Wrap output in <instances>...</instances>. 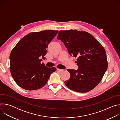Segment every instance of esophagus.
Returning <instances> with one entry per match:
<instances>
[{
	"mask_svg": "<svg viewBox=\"0 0 120 120\" xmlns=\"http://www.w3.org/2000/svg\"><path fill=\"white\" fill-rule=\"evenodd\" d=\"M57 70L58 71L60 72H63V71H64V70H63V69H58V68H57Z\"/></svg>",
	"mask_w": 120,
	"mask_h": 120,
	"instance_id": "1",
	"label": "esophagus"
}]
</instances>
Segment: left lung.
I'll list each match as a JSON object with an SVG mask.
<instances>
[{
	"mask_svg": "<svg viewBox=\"0 0 120 120\" xmlns=\"http://www.w3.org/2000/svg\"><path fill=\"white\" fill-rule=\"evenodd\" d=\"M57 39L63 42L69 54L77 57V70L68 69L70 79L64 81L70 89L86 93L101 80L107 67L106 52L102 45L89 33L76 30H61Z\"/></svg>",
	"mask_w": 120,
	"mask_h": 120,
	"instance_id": "8db88e82",
	"label": "left lung"
}]
</instances>
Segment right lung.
Listing matches in <instances>:
<instances>
[{
  "label": "right lung",
  "mask_w": 120,
  "mask_h": 120,
  "mask_svg": "<svg viewBox=\"0 0 120 120\" xmlns=\"http://www.w3.org/2000/svg\"><path fill=\"white\" fill-rule=\"evenodd\" d=\"M57 30L30 33L23 38L10 55V70L15 82L27 90L39 89L46 84L50 75L56 70L43 63L48 45L56 36Z\"/></svg>",
  "instance_id": "right-lung-1"
}]
</instances>
